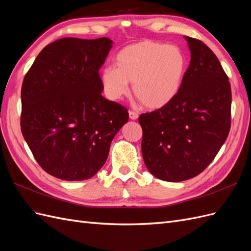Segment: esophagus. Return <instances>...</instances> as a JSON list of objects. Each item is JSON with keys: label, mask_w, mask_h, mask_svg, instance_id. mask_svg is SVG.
I'll return each mask as SVG.
<instances>
[{"label": "esophagus", "mask_w": 251, "mask_h": 251, "mask_svg": "<svg viewBox=\"0 0 251 251\" xmlns=\"http://www.w3.org/2000/svg\"><path fill=\"white\" fill-rule=\"evenodd\" d=\"M128 117L132 120H136L138 118V114L134 111H128Z\"/></svg>", "instance_id": "34e87169"}]
</instances>
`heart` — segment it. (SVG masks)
I'll list each match as a JSON object with an SVG mask.
<instances>
[{
  "label": "heart",
  "mask_w": 251,
  "mask_h": 251,
  "mask_svg": "<svg viewBox=\"0 0 251 251\" xmlns=\"http://www.w3.org/2000/svg\"><path fill=\"white\" fill-rule=\"evenodd\" d=\"M116 67H104L100 73L103 92L118 100L133 92L149 109H161L180 92L187 69L186 56L174 45L144 41L121 49Z\"/></svg>",
  "instance_id": "heart-1"
}]
</instances>
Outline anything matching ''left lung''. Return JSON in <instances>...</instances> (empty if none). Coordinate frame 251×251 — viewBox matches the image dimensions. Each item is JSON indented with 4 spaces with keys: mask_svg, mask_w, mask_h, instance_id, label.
<instances>
[{
    "mask_svg": "<svg viewBox=\"0 0 251 251\" xmlns=\"http://www.w3.org/2000/svg\"><path fill=\"white\" fill-rule=\"evenodd\" d=\"M191 63L180 92L165 107L141 114V151L150 173L169 182L196 177L214 160L230 128L231 89L206 45L184 36Z\"/></svg>",
    "mask_w": 251,
    "mask_h": 251,
    "instance_id": "1",
    "label": "left lung"
}]
</instances>
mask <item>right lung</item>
<instances>
[{"label":"right lung","mask_w":251,"mask_h":251,"mask_svg":"<svg viewBox=\"0 0 251 251\" xmlns=\"http://www.w3.org/2000/svg\"><path fill=\"white\" fill-rule=\"evenodd\" d=\"M108 37H64L35 58L23 81L21 128L42 169L66 181L92 178L107 161L127 110L101 95Z\"/></svg>","instance_id":"1"}]
</instances>
